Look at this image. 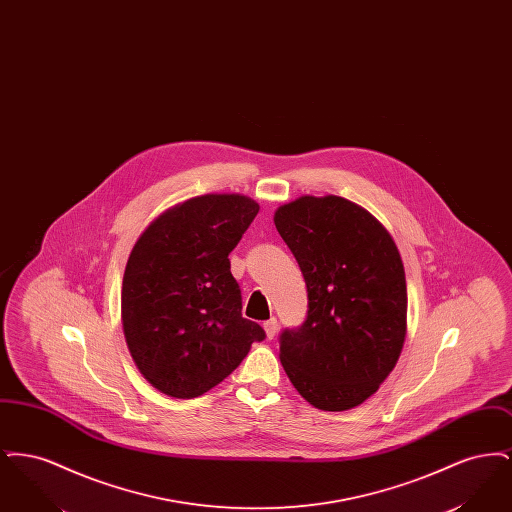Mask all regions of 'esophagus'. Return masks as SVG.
<instances>
[{
    "mask_svg": "<svg viewBox=\"0 0 512 512\" xmlns=\"http://www.w3.org/2000/svg\"><path fill=\"white\" fill-rule=\"evenodd\" d=\"M263 328H265V332H267L268 340H272L276 334H278V320L276 318H268L267 322L263 324Z\"/></svg>",
    "mask_w": 512,
    "mask_h": 512,
    "instance_id": "esophagus-1",
    "label": "esophagus"
}]
</instances>
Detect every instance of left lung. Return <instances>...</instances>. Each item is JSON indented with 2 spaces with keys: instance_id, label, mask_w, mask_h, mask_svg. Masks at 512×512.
<instances>
[{
  "instance_id": "obj_1",
  "label": "left lung",
  "mask_w": 512,
  "mask_h": 512,
  "mask_svg": "<svg viewBox=\"0 0 512 512\" xmlns=\"http://www.w3.org/2000/svg\"><path fill=\"white\" fill-rule=\"evenodd\" d=\"M274 224L303 272L307 318L280 336L293 388L320 411H347L390 376L407 334L405 268L390 232L338 195H303Z\"/></svg>"
}]
</instances>
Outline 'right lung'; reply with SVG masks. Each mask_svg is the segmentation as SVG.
I'll list each match as a JSON object with an SVG mask.
<instances>
[{
    "mask_svg": "<svg viewBox=\"0 0 512 512\" xmlns=\"http://www.w3.org/2000/svg\"><path fill=\"white\" fill-rule=\"evenodd\" d=\"M240 194H207L153 220L132 247L122 278V330L147 382L176 399L215 388L265 330L242 317L230 251L257 217Z\"/></svg>",
    "mask_w": 512,
    "mask_h": 512,
    "instance_id": "right-lung-1",
    "label": "right lung"
}]
</instances>
